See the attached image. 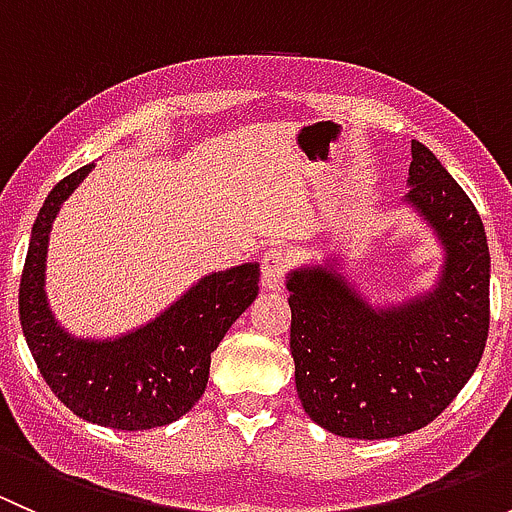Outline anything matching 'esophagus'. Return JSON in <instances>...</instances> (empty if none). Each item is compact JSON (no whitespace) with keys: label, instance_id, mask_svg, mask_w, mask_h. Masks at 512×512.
<instances>
[{"label":"esophagus","instance_id":"34e87169","mask_svg":"<svg viewBox=\"0 0 512 512\" xmlns=\"http://www.w3.org/2000/svg\"><path fill=\"white\" fill-rule=\"evenodd\" d=\"M289 270V255L280 247H270V250L262 255L260 275H262V287L267 289H280L285 285V277Z\"/></svg>","mask_w":512,"mask_h":512}]
</instances>
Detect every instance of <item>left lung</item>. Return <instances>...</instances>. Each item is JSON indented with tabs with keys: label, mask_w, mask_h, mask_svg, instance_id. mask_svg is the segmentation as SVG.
Returning a JSON list of instances; mask_svg holds the SVG:
<instances>
[{
	"label": "left lung",
	"mask_w": 512,
	"mask_h": 512,
	"mask_svg": "<svg viewBox=\"0 0 512 512\" xmlns=\"http://www.w3.org/2000/svg\"><path fill=\"white\" fill-rule=\"evenodd\" d=\"M409 200L446 250L438 287L374 309L332 267L287 280L289 349L304 411L344 438H394L443 414L483 356L490 324V255L466 190L411 141Z\"/></svg>",
	"instance_id": "8db88e82"
}]
</instances>
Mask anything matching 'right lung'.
<instances>
[{"mask_svg":"<svg viewBox=\"0 0 512 512\" xmlns=\"http://www.w3.org/2000/svg\"><path fill=\"white\" fill-rule=\"evenodd\" d=\"M94 163L54 185L41 205L19 285V319L41 376L66 409L118 431H143L188 414L208 386L210 356L257 297L260 265L203 277L146 327L113 342L74 339L54 322L44 294L51 223Z\"/></svg>","mask_w":512,"mask_h":512,"instance_id":"add662e5","label":"right lung"}]
</instances>
